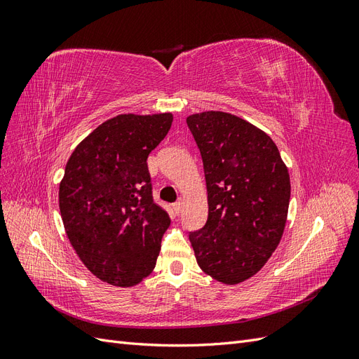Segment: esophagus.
I'll use <instances>...</instances> for the list:
<instances>
[{
    "label": "esophagus",
    "instance_id": "34e87169",
    "mask_svg": "<svg viewBox=\"0 0 359 359\" xmlns=\"http://www.w3.org/2000/svg\"><path fill=\"white\" fill-rule=\"evenodd\" d=\"M182 206H184V199H180L178 202L173 203V211H175L177 214H180L182 211Z\"/></svg>",
    "mask_w": 359,
    "mask_h": 359
}]
</instances>
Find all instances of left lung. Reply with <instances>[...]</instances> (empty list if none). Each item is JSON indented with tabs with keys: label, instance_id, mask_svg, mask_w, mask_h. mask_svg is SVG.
Here are the masks:
<instances>
[{
	"label": "left lung",
	"instance_id": "left-lung-1",
	"mask_svg": "<svg viewBox=\"0 0 359 359\" xmlns=\"http://www.w3.org/2000/svg\"><path fill=\"white\" fill-rule=\"evenodd\" d=\"M203 161L208 220L189 238L198 265L224 285L259 273L286 226L290 178L265 132L227 112L187 116Z\"/></svg>",
	"mask_w": 359,
	"mask_h": 359
}]
</instances>
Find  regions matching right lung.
<instances>
[{
	"label": "right lung",
	"instance_id": "1",
	"mask_svg": "<svg viewBox=\"0 0 359 359\" xmlns=\"http://www.w3.org/2000/svg\"><path fill=\"white\" fill-rule=\"evenodd\" d=\"M173 115L107 119L72 153L60 182V211L76 255L106 283L130 287L156 266L168 212L153 201L147 158Z\"/></svg>",
	"mask_w": 359,
	"mask_h": 359
}]
</instances>
